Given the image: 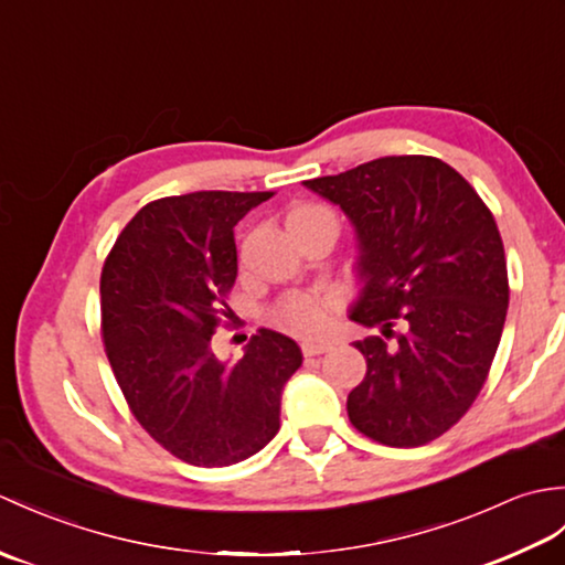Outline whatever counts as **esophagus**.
<instances>
[{
    "label": "esophagus",
    "mask_w": 565,
    "mask_h": 565,
    "mask_svg": "<svg viewBox=\"0 0 565 565\" xmlns=\"http://www.w3.org/2000/svg\"><path fill=\"white\" fill-rule=\"evenodd\" d=\"M301 350L306 356H318V354H326L332 350V344L326 340H303L301 342Z\"/></svg>",
    "instance_id": "1"
}]
</instances>
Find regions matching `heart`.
Here are the masks:
<instances>
[{
	"mask_svg": "<svg viewBox=\"0 0 565 565\" xmlns=\"http://www.w3.org/2000/svg\"><path fill=\"white\" fill-rule=\"evenodd\" d=\"M313 213H328L326 209L318 206H298L289 213V218H298V215H313ZM338 306L332 296H316V294H291L286 296L279 310H276V318L284 328L301 334H313L326 328L330 310Z\"/></svg>",
	"mask_w": 565,
	"mask_h": 565,
	"instance_id": "obj_1",
	"label": "heart"
}]
</instances>
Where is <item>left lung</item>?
<instances>
[{"label": "left lung", "instance_id": "obj_1", "mask_svg": "<svg viewBox=\"0 0 565 565\" xmlns=\"http://www.w3.org/2000/svg\"><path fill=\"white\" fill-rule=\"evenodd\" d=\"M303 186L354 225L362 289L350 318L381 332L354 342L366 376L347 415L386 447H423L473 405L498 352L510 286L493 213L427 154H391Z\"/></svg>", "mask_w": 565, "mask_h": 565}]
</instances>
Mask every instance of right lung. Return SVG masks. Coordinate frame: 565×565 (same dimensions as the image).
I'll use <instances>...</instances> for the list:
<instances>
[{
    "label": "right lung",
    "mask_w": 565,
    "mask_h": 565,
    "mask_svg": "<svg viewBox=\"0 0 565 565\" xmlns=\"http://www.w3.org/2000/svg\"><path fill=\"white\" fill-rule=\"evenodd\" d=\"M271 191H194L142 206L102 269L106 356L148 435L194 466H231L279 431L281 391L301 347L259 330L239 362L213 332L237 276L233 227Z\"/></svg>",
    "instance_id": "add662e5"
}]
</instances>
